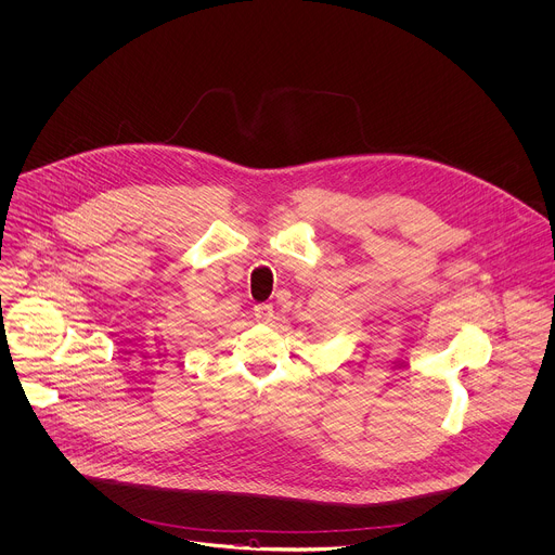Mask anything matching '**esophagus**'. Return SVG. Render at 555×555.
Here are the masks:
<instances>
[{
    "mask_svg": "<svg viewBox=\"0 0 555 555\" xmlns=\"http://www.w3.org/2000/svg\"><path fill=\"white\" fill-rule=\"evenodd\" d=\"M253 311H255V318H257L259 322H272V320H274V309H272V305H257Z\"/></svg>",
    "mask_w": 555,
    "mask_h": 555,
    "instance_id": "34e87169",
    "label": "esophagus"
}]
</instances>
